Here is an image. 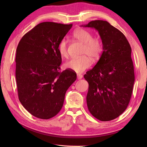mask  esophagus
Listing matches in <instances>:
<instances>
[{
    "mask_svg": "<svg viewBox=\"0 0 147 147\" xmlns=\"http://www.w3.org/2000/svg\"><path fill=\"white\" fill-rule=\"evenodd\" d=\"M82 78H83V75H82L79 74H77V78H78V80H80V79H82Z\"/></svg>",
    "mask_w": 147,
    "mask_h": 147,
    "instance_id": "1",
    "label": "esophagus"
}]
</instances>
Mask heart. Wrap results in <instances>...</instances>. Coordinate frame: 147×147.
<instances>
[{
	"label": "heart",
	"instance_id": "b5f03b06",
	"mask_svg": "<svg viewBox=\"0 0 147 147\" xmlns=\"http://www.w3.org/2000/svg\"><path fill=\"white\" fill-rule=\"evenodd\" d=\"M74 37L83 44L82 55H87L71 59L66 62L64 66L77 73H81L91 65L92 60L90 56L94 59L99 58L103 50V47L99 40L93 38L92 35L85 29L76 30L74 32ZM58 51L61 56H67V42L65 38L62 39L59 43Z\"/></svg>",
	"mask_w": 147,
	"mask_h": 147
}]
</instances>
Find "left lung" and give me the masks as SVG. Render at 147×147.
<instances>
[{
	"label": "left lung",
	"instance_id": "obj_1",
	"mask_svg": "<svg viewBox=\"0 0 147 147\" xmlns=\"http://www.w3.org/2000/svg\"><path fill=\"white\" fill-rule=\"evenodd\" d=\"M82 26L98 31L103 47L98 62L84 75L89 84L88 108L99 120L110 121L125 111L131 99L135 81L131 48L124 35L107 21Z\"/></svg>",
	"mask_w": 147,
	"mask_h": 147
}]
</instances>
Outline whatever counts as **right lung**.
<instances>
[{
	"instance_id": "right-lung-1",
	"label": "right lung",
	"mask_w": 147,
	"mask_h": 147,
	"mask_svg": "<svg viewBox=\"0 0 147 147\" xmlns=\"http://www.w3.org/2000/svg\"><path fill=\"white\" fill-rule=\"evenodd\" d=\"M72 24L40 23L22 37L16 48L19 100L33 116L48 119L61 110L67 90L77 79L74 70L59 72L58 45Z\"/></svg>"
}]
</instances>
